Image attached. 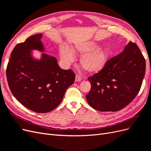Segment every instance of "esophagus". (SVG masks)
<instances>
[{
  "instance_id": "obj_1",
  "label": "esophagus",
  "mask_w": 151,
  "mask_h": 151,
  "mask_svg": "<svg viewBox=\"0 0 151 151\" xmlns=\"http://www.w3.org/2000/svg\"><path fill=\"white\" fill-rule=\"evenodd\" d=\"M81 76H80L79 75H76V77H75V81L79 82V81H81Z\"/></svg>"
}]
</instances>
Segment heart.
I'll list each match as a JSON object with an SVG mask.
<instances>
[{
    "instance_id": "b5f03b06",
    "label": "heart",
    "mask_w": 151,
    "mask_h": 151,
    "mask_svg": "<svg viewBox=\"0 0 151 151\" xmlns=\"http://www.w3.org/2000/svg\"><path fill=\"white\" fill-rule=\"evenodd\" d=\"M98 45L88 41L76 43L72 50L66 46H60L59 54L62 62L68 66L75 60L74 52L83 55L80 58V65L83 69L91 73H98L104 69L110 56L109 50L106 47L98 49Z\"/></svg>"
}]
</instances>
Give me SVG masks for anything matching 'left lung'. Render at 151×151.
Here are the masks:
<instances>
[{"label": "left lung", "instance_id": "8db88e82", "mask_svg": "<svg viewBox=\"0 0 151 151\" xmlns=\"http://www.w3.org/2000/svg\"><path fill=\"white\" fill-rule=\"evenodd\" d=\"M145 72V58L137 45L130 41L103 70L88 78L91 86L86 95L87 102L100 111L124 109L138 94Z\"/></svg>", "mask_w": 151, "mask_h": 151}]
</instances>
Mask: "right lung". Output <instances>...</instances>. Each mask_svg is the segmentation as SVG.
I'll return each instance as SVG.
<instances>
[{
  "mask_svg": "<svg viewBox=\"0 0 151 151\" xmlns=\"http://www.w3.org/2000/svg\"><path fill=\"white\" fill-rule=\"evenodd\" d=\"M42 34L31 36L14 48L6 76L14 96L25 107L36 113H47L60 104L66 89L73 83L71 70L61 69L56 58L42 53L40 60L33 50L45 51Z\"/></svg>",
  "mask_w": 151,
  "mask_h": 151,
  "instance_id": "right-lung-1",
  "label": "right lung"
}]
</instances>
